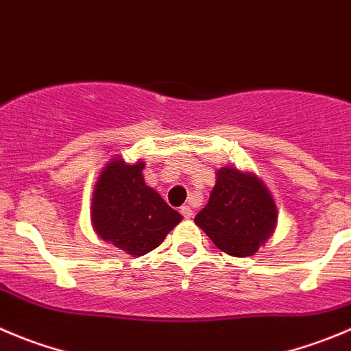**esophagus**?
Listing matches in <instances>:
<instances>
[{"instance_id": "obj_1", "label": "esophagus", "mask_w": 351, "mask_h": 351, "mask_svg": "<svg viewBox=\"0 0 351 351\" xmlns=\"http://www.w3.org/2000/svg\"><path fill=\"white\" fill-rule=\"evenodd\" d=\"M180 213H182V216L183 218H186V220H189V218H192V215H194V211H192L191 206H183V208L180 209Z\"/></svg>"}]
</instances>
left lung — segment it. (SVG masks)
Returning <instances> with one entry per match:
<instances>
[{
	"label": "left lung",
	"instance_id": "left-lung-1",
	"mask_svg": "<svg viewBox=\"0 0 351 351\" xmlns=\"http://www.w3.org/2000/svg\"><path fill=\"white\" fill-rule=\"evenodd\" d=\"M277 204L267 185L251 171L216 169L209 202L195 216L218 250L235 258L253 256L277 227Z\"/></svg>",
	"mask_w": 351,
	"mask_h": 351
}]
</instances>
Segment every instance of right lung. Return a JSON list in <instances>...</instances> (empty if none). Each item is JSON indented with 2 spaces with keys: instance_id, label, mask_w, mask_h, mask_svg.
<instances>
[{
  "instance_id": "right-lung-1",
  "label": "right lung",
  "mask_w": 351,
  "mask_h": 351,
  "mask_svg": "<svg viewBox=\"0 0 351 351\" xmlns=\"http://www.w3.org/2000/svg\"><path fill=\"white\" fill-rule=\"evenodd\" d=\"M143 168V160L128 165L114 157L98 175L91 197L98 237L135 258L156 250L182 221V215L147 185Z\"/></svg>"
}]
</instances>
